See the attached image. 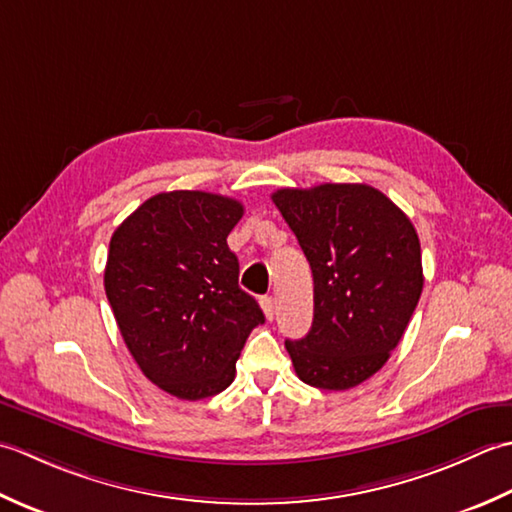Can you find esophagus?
<instances>
[{"mask_svg": "<svg viewBox=\"0 0 512 512\" xmlns=\"http://www.w3.org/2000/svg\"><path fill=\"white\" fill-rule=\"evenodd\" d=\"M260 309H263V314L267 320H274V314H276V300L271 296H263L260 298Z\"/></svg>", "mask_w": 512, "mask_h": 512, "instance_id": "obj_1", "label": "esophagus"}]
</instances>
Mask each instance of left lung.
<instances>
[{"mask_svg":"<svg viewBox=\"0 0 512 512\" xmlns=\"http://www.w3.org/2000/svg\"><path fill=\"white\" fill-rule=\"evenodd\" d=\"M314 274V322L285 347L298 378L347 391L378 373L398 347L422 294L413 223L380 190L325 183L271 194Z\"/></svg>","mask_w":512,"mask_h":512,"instance_id":"8db88e82","label":"left lung"}]
</instances>
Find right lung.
Segmentation results:
<instances>
[{
	"label": "right lung",
	"instance_id": "obj_1",
	"mask_svg": "<svg viewBox=\"0 0 512 512\" xmlns=\"http://www.w3.org/2000/svg\"><path fill=\"white\" fill-rule=\"evenodd\" d=\"M243 212L229 196L163 192L110 238L103 285L125 347L145 378L179 400L225 391L247 336L265 322L238 287L227 247Z\"/></svg>",
	"mask_w": 512,
	"mask_h": 512
}]
</instances>
